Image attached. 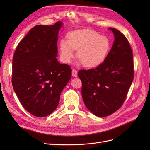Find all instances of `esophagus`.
I'll return each instance as SVG.
<instances>
[{"instance_id": "34e87169", "label": "esophagus", "mask_w": 150, "mask_h": 150, "mask_svg": "<svg viewBox=\"0 0 150 150\" xmlns=\"http://www.w3.org/2000/svg\"><path fill=\"white\" fill-rule=\"evenodd\" d=\"M72 76L73 77H77L78 76V71H77L76 69H73L72 70Z\"/></svg>"}]
</instances>
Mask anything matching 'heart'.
I'll return each instance as SVG.
<instances>
[{
  "instance_id": "heart-1",
  "label": "heart",
  "mask_w": 150,
  "mask_h": 150,
  "mask_svg": "<svg viewBox=\"0 0 150 150\" xmlns=\"http://www.w3.org/2000/svg\"><path fill=\"white\" fill-rule=\"evenodd\" d=\"M111 49V42L105 35L91 29H77L66 34V42L61 40L59 51L62 61L70 62L74 51H78L79 61L85 67L95 68L106 61Z\"/></svg>"
}]
</instances>
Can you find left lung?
<instances>
[{"label": "left lung", "mask_w": 150, "mask_h": 150, "mask_svg": "<svg viewBox=\"0 0 150 150\" xmlns=\"http://www.w3.org/2000/svg\"><path fill=\"white\" fill-rule=\"evenodd\" d=\"M108 29L115 40L106 61L94 69L78 73L85 105L98 117L108 116L119 110L134 77L133 55L128 39L118 30Z\"/></svg>", "instance_id": "1"}]
</instances>
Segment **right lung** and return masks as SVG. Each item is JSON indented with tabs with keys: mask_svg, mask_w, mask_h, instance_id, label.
Returning a JSON list of instances; mask_svg holds the SVG:
<instances>
[{
	"mask_svg": "<svg viewBox=\"0 0 150 150\" xmlns=\"http://www.w3.org/2000/svg\"><path fill=\"white\" fill-rule=\"evenodd\" d=\"M62 25L59 21L52 25L34 26L13 54V90L25 110L35 116H47L56 110L71 78L70 66L56 59L58 33Z\"/></svg>",
	"mask_w": 150,
	"mask_h": 150,
	"instance_id": "obj_1",
	"label": "right lung"
}]
</instances>
